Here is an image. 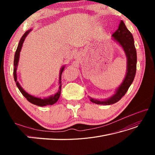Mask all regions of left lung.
<instances>
[{"label": "left lung", "instance_id": "1", "mask_svg": "<svg viewBox=\"0 0 155 155\" xmlns=\"http://www.w3.org/2000/svg\"><path fill=\"white\" fill-rule=\"evenodd\" d=\"M112 39L118 43L123 48L127 58V71L123 82L116 88L114 94L106 100H100L90 98V101L98 105H111L118 102L128 91L132 84L137 71V55L134 46L133 36L123 21H121L117 30L112 35Z\"/></svg>", "mask_w": 155, "mask_h": 155}]
</instances>
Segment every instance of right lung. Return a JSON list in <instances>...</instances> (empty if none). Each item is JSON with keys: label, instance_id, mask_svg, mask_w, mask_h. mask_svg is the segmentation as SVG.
Returning a JSON list of instances; mask_svg holds the SVG:
<instances>
[{"label": "right lung", "instance_id": "add662e5", "mask_svg": "<svg viewBox=\"0 0 155 155\" xmlns=\"http://www.w3.org/2000/svg\"><path fill=\"white\" fill-rule=\"evenodd\" d=\"M31 31V29L26 31L25 34L23 35L21 37V39H20L19 43H18L17 48L16 50L15 56H14V62H13V77L14 79H15V81L16 82V85L18 87V88L19 89L20 92L22 93V94L24 96L26 100L30 102L31 104H34L37 106H40V107H44L46 105H51L54 104H55L59 100V98L60 97L61 94V75L63 72V70L64 69V66L62 67L61 68L59 72V90L58 91L56 92L54 95H51L48 97H45V98H41L38 97H35L34 96L30 95V94L26 92L24 89L22 88V87L21 86L19 83L17 81V69L18 67V61H19V57H20V52L21 51L22 47V45L23 43H24L25 39H26V36L29 34V33Z\"/></svg>", "mask_w": 155, "mask_h": 155}]
</instances>
